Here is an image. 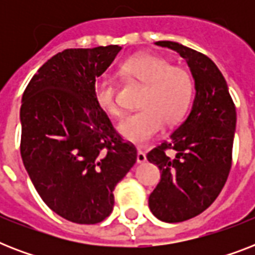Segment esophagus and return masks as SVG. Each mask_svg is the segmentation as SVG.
Here are the masks:
<instances>
[{"label":"esophagus","instance_id":"1","mask_svg":"<svg viewBox=\"0 0 255 255\" xmlns=\"http://www.w3.org/2000/svg\"><path fill=\"white\" fill-rule=\"evenodd\" d=\"M145 160H147V156H145V153H144L141 149H137V156H136V161H137V164L145 163Z\"/></svg>","mask_w":255,"mask_h":255}]
</instances>
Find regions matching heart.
<instances>
[{"label": "heart", "instance_id": "b5f03b06", "mask_svg": "<svg viewBox=\"0 0 255 255\" xmlns=\"http://www.w3.org/2000/svg\"><path fill=\"white\" fill-rule=\"evenodd\" d=\"M122 77L145 85L141 110L124 116L118 124L122 137L143 144L163 131L164 124L173 126L184 118L193 98V81L181 67H172L168 59L153 54H139L120 66ZM94 99L110 116L120 115L118 87L111 78H99L94 83Z\"/></svg>", "mask_w": 255, "mask_h": 255}]
</instances>
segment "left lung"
<instances>
[{"label": "left lung", "instance_id": "left-lung-1", "mask_svg": "<svg viewBox=\"0 0 255 255\" xmlns=\"http://www.w3.org/2000/svg\"><path fill=\"white\" fill-rule=\"evenodd\" d=\"M155 45L177 51L194 81L192 110L169 141L148 152L161 178L149 194V209L164 222H181L209 208L225 185L233 151L237 114L226 81L204 54L172 41ZM168 149L175 155L169 156Z\"/></svg>", "mask_w": 255, "mask_h": 255}]
</instances>
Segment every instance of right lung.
<instances>
[{
	"mask_svg": "<svg viewBox=\"0 0 255 255\" xmlns=\"http://www.w3.org/2000/svg\"><path fill=\"white\" fill-rule=\"evenodd\" d=\"M122 47L67 49L50 58L22 96L21 156L50 209L75 224H98L114 209V189L136 163L94 99V83Z\"/></svg>",
	"mask_w": 255,
	"mask_h": 255,
	"instance_id": "add662e5",
	"label": "right lung"
}]
</instances>
